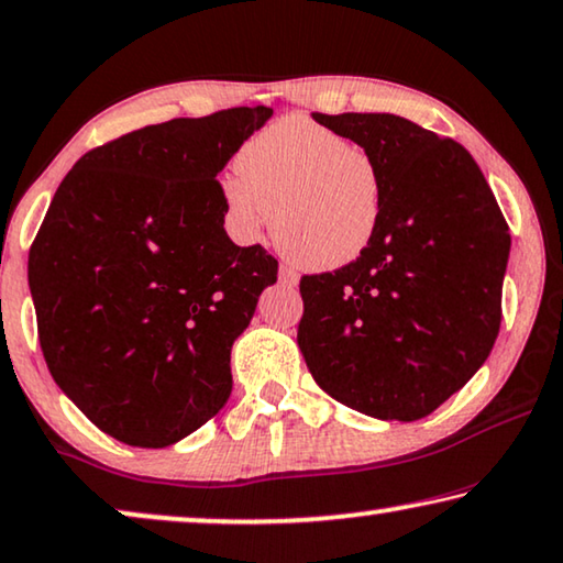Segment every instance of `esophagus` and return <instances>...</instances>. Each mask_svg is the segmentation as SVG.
<instances>
[{
    "mask_svg": "<svg viewBox=\"0 0 563 563\" xmlns=\"http://www.w3.org/2000/svg\"><path fill=\"white\" fill-rule=\"evenodd\" d=\"M279 279H282V284H287V287H297V284H299V274L295 272V268L282 266V268H279Z\"/></svg>",
    "mask_w": 563,
    "mask_h": 563,
    "instance_id": "obj_1",
    "label": "esophagus"
}]
</instances>
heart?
<instances>
[{
  "mask_svg": "<svg viewBox=\"0 0 563 563\" xmlns=\"http://www.w3.org/2000/svg\"><path fill=\"white\" fill-rule=\"evenodd\" d=\"M235 169L221 180L231 231L254 241L272 216L276 246L299 266L332 272L353 264L380 231V159L305 113L251 136L235 154Z\"/></svg>",
  "mask_w": 563,
  "mask_h": 563,
  "instance_id": "1",
  "label": "heart"
}]
</instances>
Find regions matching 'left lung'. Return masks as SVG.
<instances>
[{
  "label": "left lung",
  "mask_w": 563,
  "mask_h": 563,
  "mask_svg": "<svg viewBox=\"0 0 563 563\" xmlns=\"http://www.w3.org/2000/svg\"><path fill=\"white\" fill-rule=\"evenodd\" d=\"M380 159L386 213L357 262L305 276L297 342L335 401L383 421L439 409L500 330L510 233L477 162L394 113H312Z\"/></svg>",
  "instance_id": "obj_1"
}]
</instances>
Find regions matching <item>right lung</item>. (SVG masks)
Returning a JSON list of instances; mask_svg holds the SVG:
<instances>
[{
	"mask_svg": "<svg viewBox=\"0 0 563 563\" xmlns=\"http://www.w3.org/2000/svg\"><path fill=\"white\" fill-rule=\"evenodd\" d=\"M268 119L266 106H239L91 150L55 190L32 243L47 368L129 446L180 442L231 396V347L279 264L228 239L216 177Z\"/></svg>",
	"mask_w": 563,
	"mask_h": 563,
	"instance_id": "add662e5",
	"label": "right lung"
}]
</instances>
